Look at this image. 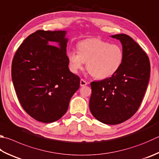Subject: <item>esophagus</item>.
I'll return each mask as SVG.
<instances>
[{"instance_id": "esophagus-1", "label": "esophagus", "mask_w": 159, "mask_h": 159, "mask_svg": "<svg viewBox=\"0 0 159 159\" xmlns=\"http://www.w3.org/2000/svg\"><path fill=\"white\" fill-rule=\"evenodd\" d=\"M88 84V82H86V80H84V79H81L80 80V86H84Z\"/></svg>"}]
</instances>
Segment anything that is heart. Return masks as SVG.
Returning <instances> with one entry per match:
<instances>
[{
	"instance_id": "b5f03b06",
	"label": "heart",
	"mask_w": 159,
	"mask_h": 159,
	"mask_svg": "<svg viewBox=\"0 0 159 159\" xmlns=\"http://www.w3.org/2000/svg\"><path fill=\"white\" fill-rule=\"evenodd\" d=\"M77 49L66 53L70 69L77 72L86 64V70L97 79H105L119 70L124 59L121 46L100 39H89L77 44Z\"/></svg>"
}]
</instances>
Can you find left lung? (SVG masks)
I'll list each match as a JSON object with an SVG mask.
<instances>
[{
  "label": "left lung",
  "instance_id": "1",
  "mask_svg": "<svg viewBox=\"0 0 159 159\" xmlns=\"http://www.w3.org/2000/svg\"><path fill=\"white\" fill-rule=\"evenodd\" d=\"M111 37L122 43L123 61L111 77L91 83L89 109L99 121L118 125L139 109L148 85L150 63L145 52L129 36L119 34Z\"/></svg>",
  "mask_w": 159,
  "mask_h": 159
}]
</instances>
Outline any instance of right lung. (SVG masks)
Instances as JSON below:
<instances>
[{
    "label": "right lung",
    "instance_id": "1",
    "mask_svg": "<svg viewBox=\"0 0 159 159\" xmlns=\"http://www.w3.org/2000/svg\"><path fill=\"white\" fill-rule=\"evenodd\" d=\"M65 35L66 31H36L20 45L11 64L20 105L32 118L44 123L60 119L80 88V77L68 68Z\"/></svg>",
    "mask_w": 159,
    "mask_h": 159
}]
</instances>
